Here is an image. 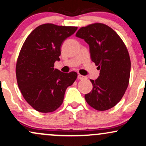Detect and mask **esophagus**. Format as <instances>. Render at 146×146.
<instances>
[{
	"label": "esophagus",
	"instance_id": "esophagus-1",
	"mask_svg": "<svg viewBox=\"0 0 146 146\" xmlns=\"http://www.w3.org/2000/svg\"><path fill=\"white\" fill-rule=\"evenodd\" d=\"M78 80H83V79H85L86 78H85L84 76H83V75L79 74L78 75Z\"/></svg>",
	"mask_w": 146,
	"mask_h": 146
}]
</instances>
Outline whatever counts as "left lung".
Returning <instances> with one entry per match:
<instances>
[{"label": "left lung", "instance_id": "1", "mask_svg": "<svg viewBox=\"0 0 146 146\" xmlns=\"http://www.w3.org/2000/svg\"><path fill=\"white\" fill-rule=\"evenodd\" d=\"M75 36L89 45L90 58L100 70L98 78L90 80L93 89L85 100L95 110L110 109L128 88L131 66L128 49L118 34L102 23L83 27Z\"/></svg>", "mask_w": 146, "mask_h": 146}]
</instances>
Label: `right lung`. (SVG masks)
I'll use <instances>...</instances> for the list:
<instances>
[{"mask_svg":"<svg viewBox=\"0 0 146 146\" xmlns=\"http://www.w3.org/2000/svg\"><path fill=\"white\" fill-rule=\"evenodd\" d=\"M77 27L44 24L29 35L22 46L16 73L25 100L37 111L51 113L62 104L65 91L76 80L72 71L62 73L54 68L60 61L63 42L73 35Z\"/></svg>","mask_w":146,"mask_h":146,"instance_id":"right-lung-1","label":"right lung"}]
</instances>
